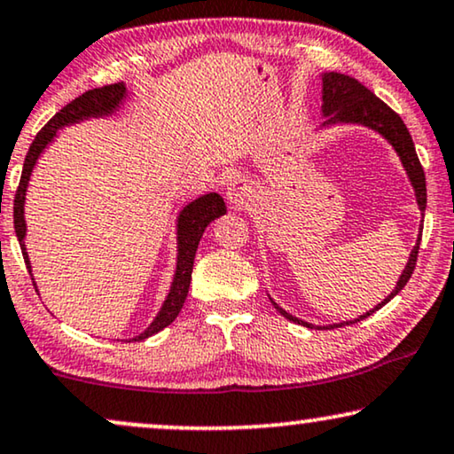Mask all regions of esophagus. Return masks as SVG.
<instances>
[{"label": "esophagus", "mask_w": 454, "mask_h": 454, "mask_svg": "<svg viewBox=\"0 0 454 454\" xmlns=\"http://www.w3.org/2000/svg\"><path fill=\"white\" fill-rule=\"evenodd\" d=\"M228 199H231L232 205H243L245 203V192L243 189H228Z\"/></svg>", "instance_id": "34e87169"}]
</instances>
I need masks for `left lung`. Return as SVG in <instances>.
<instances>
[{
	"mask_svg": "<svg viewBox=\"0 0 454 454\" xmlns=\"http://www.w3.org/2000/svg\"><path fill=\"white\" fill-rule=\"evenodd\" d=\"M324 116H328L324 124H334V122H355V124H364V126H370V129L378 130L380 135L388 138L392 143V147L396 149V153L401 155V161L404 166V170H407L409 178H411V184H413L415 189V197H417V205H419L421 214L426 211V203H427V191H426V174H424V168L419 164V157L415 153V145H413V138H411L407 126L401 120V116L395 110H390L388 106L384 104L380 97H376L372 93L370 89L364 87L359 81H355V78H350L347 74H338V72H328V74H324ZM419 231H424V226L419 228ZM419 243H421V234L419 239H417V245L413 247V251H411V257H409V263L404 265L401 278H398L396 282V288L392 290V293L386 297L382 303L373 307L372 311H367L365 316H361L357 319H353V322H344V324H357L361 319H365L367 316H372V313H376L380 307L388 303L392 297H396L398 293L404 288V284L409 282L411 274H413L415 270V263H417V255H419ZM274 303V301H271ZM274 307L278 311L282 313L284 317L290 319V322H297V324H303L307 328H313V324H307L303 319H297L293 317L290 313H286L282 309V307H278L274 303ZM344 324H334V325H324V328H340ZM317 328H322V325H317Z\"/></svg>",
	"mask_w": 454,
	"mask_h": 454,
	"instance_id": "8db88e82",
	"label": "left lung"
}]
</instances>
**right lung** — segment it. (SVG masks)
<instances>
[{
  "label": "right lung",
  "instance_id": "obj_1",
  "mask_svg": "<svg viewBox=\"0 0 454 454\" xmlns=\"http://www.w3.org/2000/svg\"><path fill=\"white\" fill-rule=\"evenodd\" d=\"M124 95H126V87L122 82L106 84V87L87 90V93H82L81 97H76V99H72L68 106H64L62 110H59L56 116H53L50 122L37 132L35 141L30 143L27 160H24L20 183H18V189L14 195V231H16L18 240H20L22 257L28 268V274H30V263H28L27 249H24V243H22L24 234H27V223H24V195H27L30 172H33V166L37 164L41 151L47 147V143H51V138L56 137L58 129L68 126L72 122H78V120L82 118L107 116V114H112L120 106V101L124 99ZM223 214H226V203H223V199L217 195V192H209V195L199 197L180 211L178 265H176V276H174L170 294H168V299L164 301V307H161L160 313H157V317L151 322L149 328L145 330L143 334L132 338V340H145V338L157 334V332L164 330L166 325H170L174 319H176L186 301V294H189L192 263H195L199 240H201L207 223L214 222L215 217H220Z\"/></svg>",
  "mask_w": 454,
  "mask_h": 454
}]
</instances>
